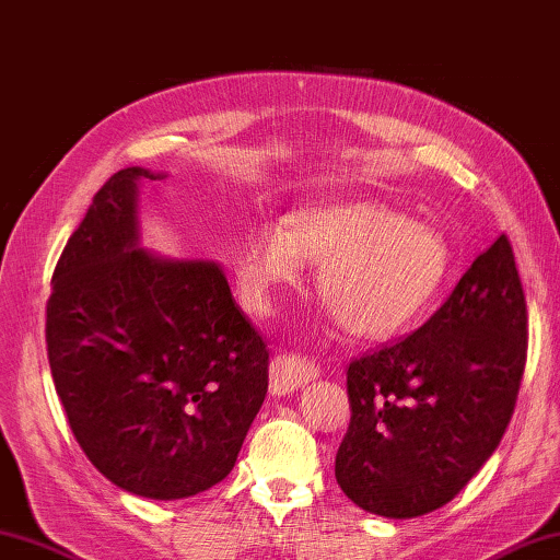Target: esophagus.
I'll return each mask as SVG.
<instances>
[{
    "label": "esophagus",
    "mask_w": 560,
    "mask_h": 560,
    "mask_svg": "<svg viewBox=\"0 0 560 560\" xmlns=\"http://www.w3.org/2000/svg\"><path fill=\"white\" fill-rule=\"evenodd\" d=\"M318 376L316 362L306 360L302 355H290V352H278L270 362V392L284 396L300 389L302 384L312 382Z\"/></svg>",
    "instance_id": "obj_1"
}]
</instances>
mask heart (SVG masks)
<instances>
[{"label": "heart", "instance_id": "obj_1", "mask_svg": "<svg viewBox=\"0 0 560 560\" xmlns=\"http://www.w3.org/2000/svg\"><path fill=\"white\" fill-rule=\"evenodd\" d=\"M318 264L316 292L352 338L386 340L416 322L450 268L444 236L370 198L324 200L250 232L234 260L244 310L266 316Z\"/></svg>", "mask_w": 560, "mask_h": 560}]
</instances>
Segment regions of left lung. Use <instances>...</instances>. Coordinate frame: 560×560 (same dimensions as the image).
<instances>
[{
    "mask_svg": "<svg viewBox=\"0 0 560 560\" xmlns=\"http://www.w3.org/2000/svg\"><path fill=\"white\" fill-rule=\"evenodd\" d=\"M527 338L522 280L500 234L423 326L348 364L340 490L394 520L447 505L505 435Z\"/></svg>",
    "mask_w": 560,
    "mask_h": 560,
    "instance_id": "8db88e82",
    "label": "left lung"
}]
</instances>
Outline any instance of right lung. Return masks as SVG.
Masks as SVG:
<instances>
[{"label": "right lung", "instance_id": "obj_1", "mask_svg": "<svg viewBox=\"0 0 560 560\" xmlns=\"http://www.w3.org/2000/svg\"><path fill=\"white\" fill-rule=\"evenodd\" d=\"M130 166L89 205L52 272L45 343L79 447L110 483L190 498L234 469L268 392V346L212 260L137 248Z\"/></svg>", "mask_w": 560, "mask_h": 560}]
</instances>
